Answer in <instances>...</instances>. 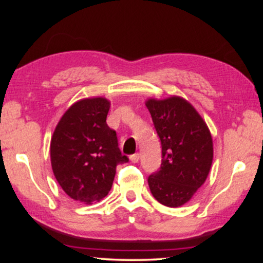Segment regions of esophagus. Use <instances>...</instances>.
I'll return each instance as SVG.
<instances>
[{
  "instance_id": "1",
  "label": "esophagus",
  "mask_w": 263,
  "mask_h": 263,
  "mask_svg": "<svg viewBox=\"0 0 263 263\" xmlns=\"http://www.w3.org/2000/svg\"><path fill=\"white\" fill-rule=\"evenodd\" d=\"M139 158H140L139 153H136V154H132V155H131V157H130V160H131V162H133V163H137L138 161H139Z\"/></svg>"
}]
</instances>
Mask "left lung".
Here are the masks:
<instances>
[{
    "instance_id": "1",
    "label": "left lung",
    "mask_w": 263,
    "mask_h": 263,
    "mask_svg": "<svg viewBox=\"0 0 263 263\" xmlns=\"http://www.w3.org/2000/svg\"><path fill=\"white\" fill-rule=\"evenodd\" d=\"M161 140L162 162L148 177L151 193L159 203L179 208L204 184L211 169L213 142L210 130L183 97L145 102Z\"/></svg>"
}]
</instances>
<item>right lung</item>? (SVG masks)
<instances>
[{"label": "right lung", "instance_id": "right-lung-1", "mask_svg": "<svg viewBox=\"0 0 263 263\" xmlns=\"http://www.w3.org/2000/svg\"><path fill=\"white\" fill-rule=\"evenodd\" d=\"M110 101L91 97L75 102L62 115L53 132L52 171L62 190L74 201L92 204L112 186L116 167L127 162L116 131L106 124Z\"/></svg>", "mask_w": 263, "mask_h": 263}]
</instances>
